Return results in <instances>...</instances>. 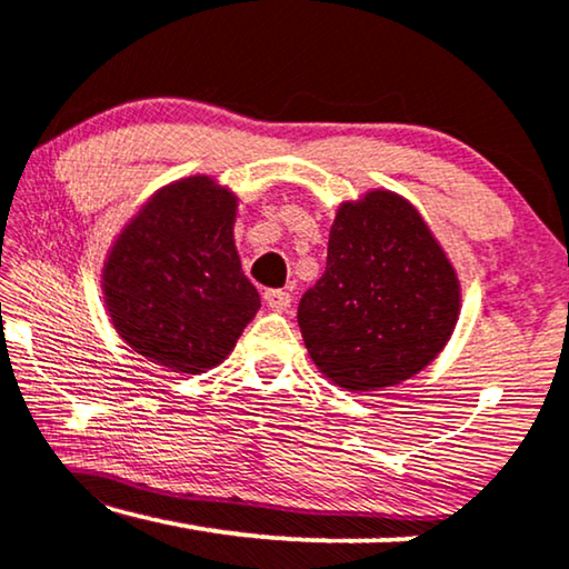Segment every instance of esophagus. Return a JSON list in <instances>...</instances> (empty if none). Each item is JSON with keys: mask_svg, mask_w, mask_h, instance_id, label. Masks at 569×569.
Wrapping results in <instances>:
<instances>
[{"mask_svg": "<svg viewBox=\"0 0 569 569\" xmlns=\"http://www.w3.org/2000/svg\"><path fill=\"white\" fill-rule=\"evenodd\" d=\"M263 300H267V306L271 310H284V308H290V302H292L290 292H284V290H267L263 292Z\"/></svg>", "mask_w": 569, "mask_h": 569, "instance_id": "34e87169", "label": "esophagus"}]
</instances>
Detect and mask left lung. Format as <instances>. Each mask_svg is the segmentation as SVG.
Returning a JSON list of instances; mask_svg holds the SVG:
<instances>
[{
    "label": "left lung",
    "instance_id": "8db88e82",
    "mask_svg": "<svg viewBox=\"0 0 569 569\" xmlns=\"http://www.w3.org/2000/svg\"><path fill=\"white\" fill-rule=\"evenodd\" d=\"M461 287L422 214L391 191L345 201L326 271L300 298L310 360L347 391H378L427 368L446 347Z\"/></svg>",
    "mask_w": 569,
    "mask_h": 569
}]
</instances>
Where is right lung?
<instances>
[{
	"instance_id": "obj_1",
	"label": "right lung",
	"mask_w": 569,
	"mask_h": 569,
	"mask_svg": "<svg viewBox=\"0 0 569 569\" xmlns=\"http://www.w3.org/2000/svg\"><path fill=\"white\" fill-rule=\"evenodd\" d=\"M236 209V193L191 176L160 189L121 230L103 295L134 352L197 376L236 347L261 308L232 240Z\"/></svg>"
}]
</instances>
